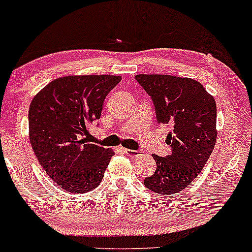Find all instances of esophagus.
I'll use <instances>...</instances> for the list:
<instances>
[{"label": "esophagus", "instance_id": "esophagus-1", "mask_svg": "<svg viewBox=\"0 0 252 252\" xmlns=\"http://www.w3.org/2000/svg\"><path fill=\"white\" fill-rule=\"evenodd\" d=\"M124 152H125L127 155L138 156V155L140 154V153H141V150H132V149H127V148H125V149H124Z\"/></svg>", "mask_w": 252, "mask_h": 252}]
</instances>
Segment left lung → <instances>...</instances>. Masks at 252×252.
<instances>
[{"instance_id": "8db88e82", "label": "left lung", "mask_w": 252, "mask_h": 252, "mask_svg": "<svg viewBox=\"0 0 252 252\" xmlns=\"http://www.w3.org/2000/svg\"><path fill=\"white\" fill-rule=\"evenodd\" d=\"M135 78L152 97L158 124L171 129L166 136L171 154L153 155L156 170L145 178V185L162 195L179 193L197 178L214 149L215 99L201 83L189 77L140 74Z\"/></svg>"}]
</instances>
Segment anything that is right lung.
<instances>
[{
  "label": "right lung",
  "mask_w": 252,
  "mask_h": 252,
  "mask_svg": "<svg viewBox=\"0 0 252 252\" xmlns=\"http://www.w3.org/2000/svg\"><path fill=\"white\" fill-rule=\"evenodd\" d=\"M122 81L114 75H71L52 81L29 109V136L39 163L61 189H96L114 152L87 140L100 118L107 94Z\"/></svg>",
  "instance_id": "right-lung-1"
}]
</instances>
